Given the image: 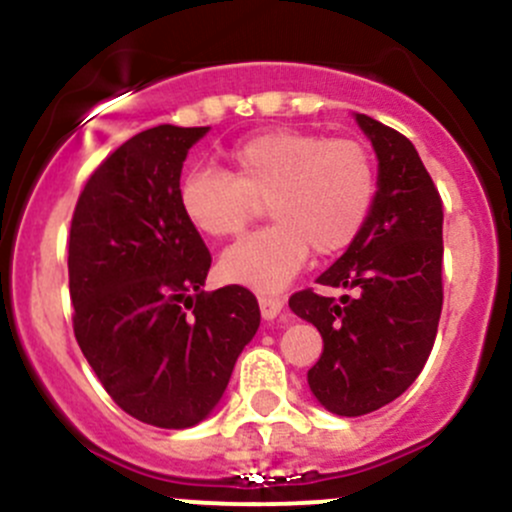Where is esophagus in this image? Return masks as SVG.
<instances>
[{
	"mask_svg": "<svg viewBox=\"0 0 512 512\" xmlns=\"http://www.w3.org/2000/svg\"><path fill=\"white\" fill-rule=\"evenodd\" d=\"M285 307V299L280 297H260V312L265 319H275Z\"/></svg>",
	"mask_w": 512,
	"mask_h": 512,
	"instance_id": "esophagus-1",
	"label": "esophagus"
}]
</instances>
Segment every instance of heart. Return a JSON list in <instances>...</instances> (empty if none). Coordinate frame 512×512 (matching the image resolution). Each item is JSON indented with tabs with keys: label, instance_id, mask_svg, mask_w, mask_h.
Returning <instances> with one entry per match:
<instances>
[{
	"label": "heart",
	"instance_id": "1",
	"mask_svg": "<svg viewBox=\"0 0 512 512\" xmlns=\"http://www.w3.org/2000/svg\"><path fill=\"white\" fill-rule=\"evenodd\" d=\"M232 175L190 170L178 190L185 220L205 237L240 235L267 205L275 225L245 237L220 257L232 285L277 292L297 275L309 252L347 250L369 218L376 193L371 153L352 138L272 128L230 151Z\"/></svg>",
	"mask_w": 512,
	"mask_h": 512
}]
</instances>
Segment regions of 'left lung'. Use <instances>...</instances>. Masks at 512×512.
I'll return each instance as SVG.
<instances>
[{
    "mask_svg": "<svg viewBox=\"0 0 512 512\" xmlns=\"http://www.w3.org/2000/svg\"><path fill=\"white\" fill-rule=\"evenodd\" d=\"M379 160L369 218L322 287L289 297L319 329L324 352L307 371L314 399L337 416H364L399 399L421 374L441 319L443 205L414 143L354 113Z\"/></svg>",
    "mask_w": 512,
    "mask_h": 512,
    "instance_id": "obj_1",
    "label": "left lung"
}]
</instances>
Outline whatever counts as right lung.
Returning <instances> with one entry per match:
<instances>
[{
	"label": "right lung",
	"mask_w": 512,
	"mask_h": 512,
	"mask_svg": "<svg viewBox=\"0 0 512 512\" xmlns=\"http://www.w3.org/2000/svg\"><path fill=\"white\" fill-rule=\"evenodd\" d=\"M208 131L163 123L128 138L94 170L71 220L76 342L108 396L158 428L213 414L260 327L250 289H203L213 260L178 203L185 158Z\"/></svg>",
	"instance_id": "add662e5"
}]
</instances>
